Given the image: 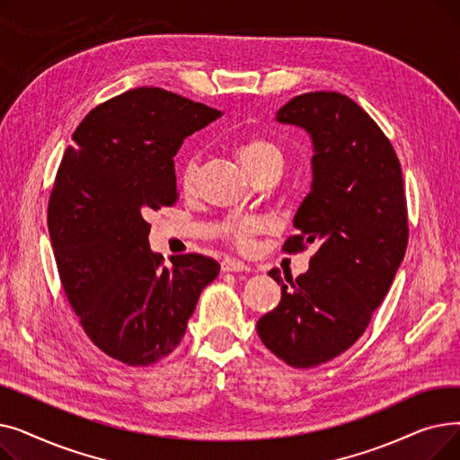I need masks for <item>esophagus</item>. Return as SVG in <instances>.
Segmentation results:
<instances>
[{"label": "esophagus", "mask_w": 460, "mask_h": 460, "mask_svg": "<svg viewBox=\"0 0 460 460\" xmlns=\"http://www.w3.org/2000/svg\"><path fill=\"white\" fill-rule=\"evenodd\" d=\"M222 270L224 272H250L252 269L246 262L236 261V259H224L222 261Z\"/></svg>", "instance_id": "1"}]
</instances>
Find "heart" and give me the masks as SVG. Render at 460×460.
I'll return each mask as SVG.
<instances>
[{"mask_svg":"<svg viewBox=\"0 0 460 460\" xmlns=\"http://www.w3.org/2000/svg\"><path fill=\"white\" fill-rule=\"evenodd\" d=\"M238 158L243 165L253 175L261 167L269 165L272 162H281V149L278 145L267 137H250L246 139L238 149ZM199 165L198 160L191 158L184 164L181 172V184L184 190H191L198 181ZM261 229V222L253 220V217H243V220H231L226 224V233L231 243H234L238 248H250L252 236Z\"/></svg>","mask_w":460,"mask_h":460,"instance_id":"b5f03b06","label":"heart"}]
</instances>
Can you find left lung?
<instances>
[{"label": "left lung", "mask_w": 460, "mask_h": 460, "mask_svg": "<svg viewBox=\"0 0 460 460\" xmlns=\"http://www.w3.org/2000/svg\"><path fill=\"white\" fill-rule=\"evenodd\" d=\"M276 120L313 141L311 191L283 250H319L296 279L269 272L281 300L257 321V333L287 366L309 369L350 349L388 295L408 244L406 198L390 139L349 96L305 93Z\"/></svg>", "instance_id": "left-lung-1"}]
</instances>
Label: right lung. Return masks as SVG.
<instances>
[{
  "label": "right lung",
  "instance_id": "right-lung-1",
  "mask_svg": "<svg viewBox=\"0 0 460 460\" xmlns=\"http://www.w3.org/2000/svg\"><path fill=\"white\" fill-rule=\"evenodd\" d=\"M222 111L160 87L130 89L87 113L65 151L48 203L59 279L89 340L132 367L181 343L220 264L149 246L151 210L179 199L173 156Z\"/></svg>",
  "mask_w": 460,
  "mask_h": 460
}]
</instances>
